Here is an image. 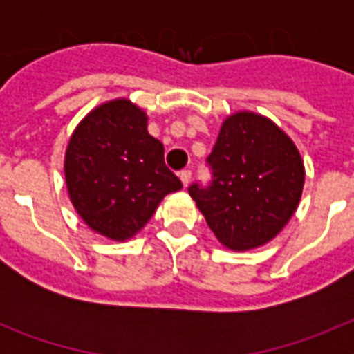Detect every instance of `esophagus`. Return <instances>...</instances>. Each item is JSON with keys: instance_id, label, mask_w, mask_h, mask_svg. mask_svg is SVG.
Instances as JSON below:
<instances>
[{"instance_id": "obj_1", "label": "esophagus", "mask_w": 354, "mask_h": 354, "mask_svg": "<svg viewBox=\"0 0 354 354\" xmlns=\"http://www.w3.org/2000/svg\"><path fill=\"white\" fill-rule=\"evenodd\" d=\"M180 180H182L183 187H189V183H191V171L180 172Z\"/></svg>"}]
</instances>
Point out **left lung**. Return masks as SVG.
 <instances>
[{"instance_id":"8db88e82","label":"left lung","mask_w":354,"mask_h":354,"mask_svg":"<svg viewBox=\"0 0 354 354\" xmlns=\"http://www.w3.org/2000/svg\"><path fill=\"white\" fill-rule=\"evenodd\" d=\"M213 185L189 194L216 241L250 252L274 241L296 213L305 165L292 138L266 115L241 110L222 121L209 160Z\"/></svg>"}]
</instances>
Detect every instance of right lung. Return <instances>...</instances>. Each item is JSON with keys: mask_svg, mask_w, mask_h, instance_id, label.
<instances>
[{"mask_svg": "<svg viewBox=\"0 0 354 354\" xmlns=\"http://www.w3.org/2000/svg\"><path fill=\"white\" fill-rule=\"evenodd\" d=\"M147 122L143 108L118 97L86 113L66 147L69 200L86 226L110 241H130L161 200L182 189Z\"/></svg>", "mask_w": 354, "mask_h": 354, "instance_id": "right-lung-1", "label": "right lung"}]
</instances>
